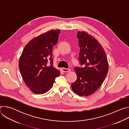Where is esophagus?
<instances>
[{
	"label": "esophagus",
	"instance_id": "34e87169",
	"mask_svg": "<svg viewBox=\"0 0 129 129\" xmlns=\"http://www.w3.org/2000/svg\"><path fill=\"white\" fill-rule=\"evenodd\" d=\"M62 70L64 72H68L70 71V69H67V68H62Z\"/></svg>",
	"mask_w": 129,
	"mask_h": 129
}]
</instances>
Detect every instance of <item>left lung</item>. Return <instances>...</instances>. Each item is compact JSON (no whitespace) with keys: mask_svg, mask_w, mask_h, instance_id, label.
Here are the masks:
<instances>
[{"mask_svg":"<svg viewBox=\"0 0 129 129\" xmlns=\"http://www.w3.org/2000/svg\"><path fill=\"white\" fill-rule=\"evenodd\" d=\"M80 47L79 60L83 67H75L77 80L71 88L78 95L88 96L101 87L109 70V64L104 48L94 37L85 31L77 34Z\"/></svg>","mask_w":129,"mask_h":129,"instance_id":"left-lung-1","label":"left lung"}]
</instances>
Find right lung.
I'll list each match as a JSON object with an SVG mask.
<instances>
[{
  "mask_svg": "<svg viewBox=\"0 0 129 129\" xmlns=\"http://www.w3.org/2000/svg\"><path fill=\"white\" fill-rule=\"evenodd\" d=\"M60 29L50 30L31 39L19 61L23 80L33 93H45L52 87L60 70L53 66L52 47L58 41Z\"/></svg>",
  "mask_w": 129,
  "mask_h": 129,
  "instance_id": "add662e5",
  "label": "right lung"
}]
</instances>
